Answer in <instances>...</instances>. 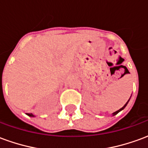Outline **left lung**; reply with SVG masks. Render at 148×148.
Listing matches in <instances>:
<instances>
[{"label": "left lung", "mask_w": 148, "mask_h": 148, "mask_svg": "<svg viewBox=\"0 0 148 148\" xmlns=\"http://www.w3.org/2000/svg\"><path fill=\"white\" fill-rule=\"evenodd\" d=\"M130 100V99H129ZM129 100H128V101H127V103H126V104H125V105H124V106H123V107H122V108H121V109H119V110H117V111H116L115 112H113V113H112V115H113V116H115V115H116L118 113V112H121V110H123V109H124V108H125V107H126V106H127V103H128V101H129Z\"/></svg>", "instance_id": "obj_1"}]
</instances>
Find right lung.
<instances>
[{
  "label": "right lung",
  "mask_w": 148,
  "mask_h": 148,
  "mask_svg": "<svg viewBox=\"0 0 148 148\" xmlns=\"http://www.w3.org/2000/svg\"><path fill=\"white\" fill-rule=\"evenodd\" d=\"M28 115H29L30 116H33V115H32V114H28Z\"/></svg>",
  "instance_id": "right-lung-1"
}]
</instances>
